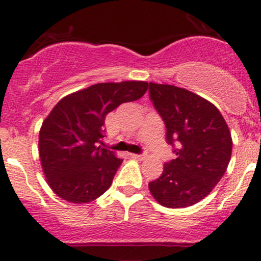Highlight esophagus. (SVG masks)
<instances>
[{"instance_id":"34e87169","label":"esophagus","mask_w":261,"mask_h":261,"mask_svg":"<svg viewBox=\"0 0 261 261\" xmlns=\"http://www.w3.org/2000/svg\"><path fill=\"white\" fill-rule=\"evenodd\" d=\"M131 157L133 158H135V160H137V161H143L146 158V155L145 154H131Z\"/></svg>"}]
</instances>
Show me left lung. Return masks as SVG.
<instances>
[{
	"mask_svg": "<svg viewBox=\"0 0 261 261\" xmlns=\"http://www.w3.org/2000/svg\"><path fill=\"white\" fill-rule=\"evenodd\" d=\"M149 97L167 127L176 158L148 184L162 206L184 208L205 199L221 180L232 155V136L211 101L185 88L149 82Z\"/></svg>",
	"mask_w": 261,
	"mask_h": 261,
	"instance_id": "left-lung-1",
	"label": "left lung"
}]
</instances>
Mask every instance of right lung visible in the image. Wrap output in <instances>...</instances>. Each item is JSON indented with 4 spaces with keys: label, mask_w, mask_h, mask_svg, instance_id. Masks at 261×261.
<instances>
[{
    "label": "right lung",
    "mask_w": 261,
    "mask_h": 261,
    "mask_svg": "<svg viewBox=\"0 0 261 261\" xmlns=\"http://www.w3.org/2000/svg\"><path fill=\"white\" fill-rule=\"evenodd\" d=\"M145 81L98 83L66 95L39 131V157L50 189L67 202L87 203L112 185L121 158L101 148L106 116L121 103L140 99Z\"/></svg>",
    "instance_id": "obj_1"
}]
</instances>
